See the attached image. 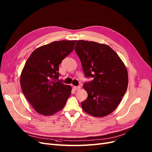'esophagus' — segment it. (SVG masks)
<instances>
[{
    "instance_id": "1",
    "label": "esophagus",
    "mask_w": 152,
    "mask_h": 152,
    "mask_svg": "<svg viewBox=\"0 0 152 152\" xmlns=\"http://www.w3.org/2000/svg\"><path fill=\"white\" fill-rule=\"evenodd\" d=\"M73 88L74 89L75 91H78V90H79L81 88V87L80 86H73Z\"/></svg>"
}]
</instances>
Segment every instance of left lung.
Instances as JSON below:
<instances>
[{
  "label": "left lung",
  "instance_id": "1",
  "mask_svg": "<svg viewBox=\"0 0 152 152\" xmlns=\"http://www.w3.org/2000/svg\"><path fill=\"white\" fill-rule=\"evenodd\" d=\"M75 50L86 77L93 80L84 84L87 98L81 103L84 111L103 117L117 108L128 86L127 68L108 45L93 41L78 40Z\"/></svg>",
  "mask_w": 152,
  "mask_h": 152
}]
</instances>
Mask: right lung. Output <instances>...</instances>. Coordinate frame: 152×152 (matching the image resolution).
I'll return each mask as SVG.
<instances>
[{
    "instance_id": "obj_1",
    "label": "right lung",
    "mask_w": 152,
    "mask_h": 152,
    "mask_svg": "<svg viewBox=\"0 0 152 152\" xmlns=\"http://www.w3.org/2000/svg\"><path fill=\"white\" fill-rule=\"evenodd\" d=\"M76 40L54 41L37 48L27 59L20 77L23 93L35 111L49 116L61 110L72 87L58 81L59 65L74 48Z\"/></svg>"
}]
</instances>
